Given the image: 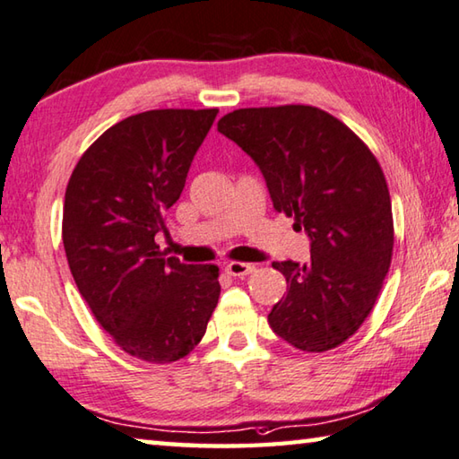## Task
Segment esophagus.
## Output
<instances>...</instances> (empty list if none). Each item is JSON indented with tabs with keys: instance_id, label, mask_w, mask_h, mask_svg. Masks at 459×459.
Returning <instances> with one entry per match:
<instances>
[{
	"instance_id": "1",
	"label": "esophagus",
	"mask_w": 459,
	"mask_h": 459,
	"mask_svg": "<svg viewBox=\"0 0 459 459\" xmlns=\"http://www.w3.org/2000/svg\"><path fill=\"white\" fill-rule=\"evenodd\" d=\"M255 268L252 264H246V262H230L228 266H225V272H228L230 276H236V278H244L247 274H252Z\"/></svg>"
}]
</instances>
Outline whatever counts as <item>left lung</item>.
<instances>
[{
	"label": "left lung",
	"mask_w": 459,
	"mask_h": 459,
	"mask_svg": "<svg viewBox=\"0 0 459 459\" xmlns=\"http://www.w3.org/2000/svg\"><path fill=\"white\" fill-rule=\"evenodd\" d=\"M217 131L250 155L274 209L310 238V262H274L288 292L268 323L292 347L325 352L371 315L393 255V213L371 149L316 107L239 108Z\"/></svg>",
	"instance_id": "left-lung-1"
}]
</instances>
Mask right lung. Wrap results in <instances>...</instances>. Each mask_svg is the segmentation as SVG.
Wrapping results in <instances>:
<instances>
[{"label":"right lung","mask_w":459,"mask_h":459,"mask_svg":"<svg viewBox=\"0 0 459 459\" xmlns=\"http://www.w3.org/2000/svg\"><path fill=\"white\" fill-rule=\"evenodd\" d=\"M215 117L160 108L120 120L66 187L62 242L78 292L110 339L147 363L187 357L220 300V268L165 258L155 242Z\"/></svg>","instance_id":"1"}]
</instances>
